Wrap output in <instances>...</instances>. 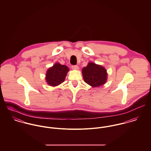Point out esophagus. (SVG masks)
<instances>
[{
	"label": "esophagus",
	"mask_w": 151,
	"mask_h": 151,
	"mask_svg": "<svg viewBox=\"0 0 151 151\" xmlns=\"http://www.w3.org/2000/svg\"><path fill=\"white\" fill-rule=\"evenodd\" d=\"M71 68L73 70H78V66L77 65H74L71 66Z\"/></svg>",
	"instance_id": "esophagus-1"
}]
</instances>
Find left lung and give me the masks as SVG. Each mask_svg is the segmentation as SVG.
Segmentation results:
<instances>
[{
	"mask_svg": "<svg viewBox=\"0 0 151 151\" xmlns=\"http://www.w3.org/2000/svg\"><path fill=\"white\" fill-rule=\"evenodd\" d=\"M84 81L93 87L104 84L107 80V73L104 67L93 63H89L82 70Z\"/></svg>",
	"mask_w": 151,
	"mask_h": 151,
	"instance_id": "obj_1",
	"label": "left lung"
}]
</instances>
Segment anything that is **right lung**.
Here are the masks:
<instances>
[{"label":"right lung","instance_id":"obj_1","mask_svg":"<svg viewBox=\"0 0 151 151\" xmlns=\"http://www.w3.org/2000/svg\"><path fill=\"white\" fill-rule=\"evenodd\" d=\"M69 69L65 65L56 63L50 67L46 73V80L51 86H56L65 81V76Z\"/></svg>","mask_w":151,"mask_h":151}]
</instances>
